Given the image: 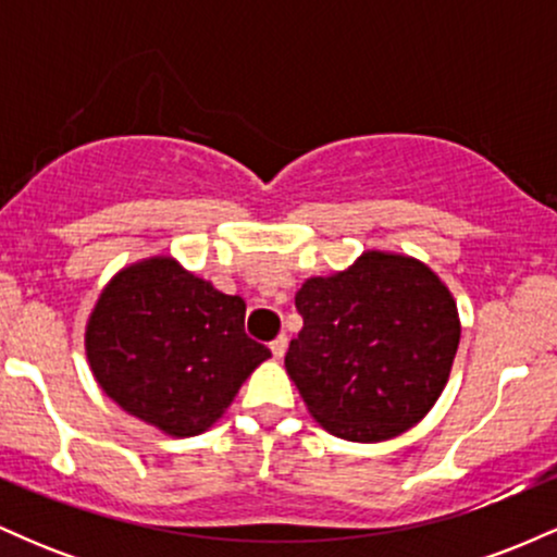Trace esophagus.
Here are the masks:
<instances>
[{
	"instance_id": "esophagus-1",
	"label": "esophagus",
	"mask_w": 557,
	"mask_h": 557,
	"mask_svg": "<svg viewBox=\"0 0 557 557\" xmlns=\"http://www.w3.org/2000/svg\"><path fill=\"white\" fill-rule=\"evenodd\" d=\"M270 348H272L274 359H283L285 350H287V337H285V335H277V337H274V341L270 343Z\"/></svg>"
}]
</instances>
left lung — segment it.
<instances>
[{
	"mask_svg": "<svg viewBox=\"0 0 557 557\" xmlns=\"http://www.w3.org/2000/svg\"><path fill=\"white\" fill-rule=\"evenodd\" d=\"M304 330L285 354L311 417L335 437L380 443L424 419L458 341L456 300L430 267L369 251L296 293Z\"/></svg>",
	"mask_w": 557,
	"mask_h": 557,
	"instance_id": "obj_1",
	"label": "left lung"
}]
</instances>
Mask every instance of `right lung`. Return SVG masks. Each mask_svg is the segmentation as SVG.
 Returning a JSON list of instances; mask_svg holds the SVG:
<instances>
[{
    "instance_id": "obj_1",
    "label": "right lung",
    "mask_w": 557,
    "mask_h": 557,
    "mask_svg": "<svg viewBox=\"0 0 557 557\" xmlns=\"http://www.w3.org/2000/svg\"><path fill=\"white\" fill-rule=\"evenodd\" d=\"M246 300L175 259L127 267L101 293L86 330L96 382L127 413L175 437L214 424L270 348L246 335Z\"/></svg>"
}]
</instances>
